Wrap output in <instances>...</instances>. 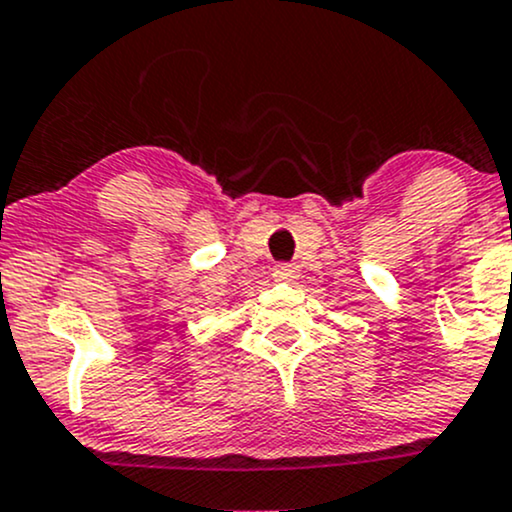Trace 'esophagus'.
Instances as JSON below:
<instances>
[{
	"mask_svg": "<svg viewBox=\"0 0 512 512\" xmlns=\"http://www.w3.org/2000/svg\"><path fill=\"white\" fill-rule=\"evenodd\" d=\"M277 282H294L296 277H299V267L294 265H277L274 267V274H272Z\"/></svg>",
	"mask_w": 512,
	"mask_h": 512,
	"instance_id": "1",
	"label": "esophagus"
}]
</instances>
